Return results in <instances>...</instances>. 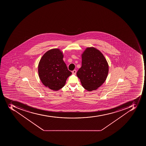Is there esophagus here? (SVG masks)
I'll use <instances>...</instances> for the list:
<instances>
[{
    "mask_svg": "<svg viewBox=\"0 0 146 146\" xmlns=\"http://www.w3.org/2000/svg\"><path fill=\"white\" fill-rule=\"evenodd\" d=\"M76 72H77V71L76 70H74V71H72V73L74 74H76Z\"/></svg>",
    "mask_w": 146,
    "mask_h": 146,
    "instance_id": "1",
    "label": "esophagus"
}]
</instances>
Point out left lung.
Returning <instances> with one entry per match:
<instances>
[{"instance_id": "obj_1", "label": "left lung", "mask_w": 146, "mask_h": 146, "mask_svg": "<svg viewBox=\"0 0 146 146\" xmlns=\"http://www.w3.org/2000/svg\"><path fill=\"white\" fill-rule=\"evenodd\" d=\"M82 67L77 72V76L85 90H95L107 78L108 62L102 53L94 47L86 48L82 55Z\"/></svg>"}]
</instances>
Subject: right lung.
I'll return each mask as SVG.
<instances>
[{
  "mask_svg": "<svg viewBox=\"0 0 146 146\" xmlns=\"http://www.w3.org/2000/svg\"><path fill=\"white\" fill-rule=\"evenodd\" d=\"M62 52L52 49L46 52L38 65V74L41 82L46 87L57 91L64 87L71 72L63 60Z\"/></svg>",
  "mask_w": 146,
  "mask_h": 146,
  "instance_id": "add662e5",
  "label": "right lung"
}]
</instances>
